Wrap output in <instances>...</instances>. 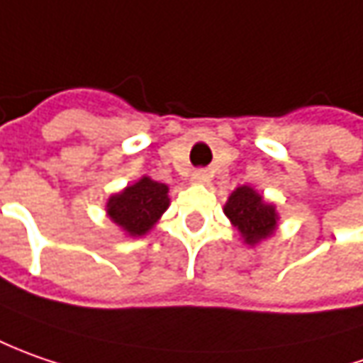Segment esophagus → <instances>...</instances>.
Returning <instances> with one entry per match:
<instances>
[{"mask_svg": "<svg viewBox=\"0 0 363 363\" xmlns=\"http://www.w3.org/2000/svg\"><path fill=\"white\" fill-rule=\"evenodd\" d=\"M191 181H193L194 184H205V182H208V174H206L205 170H196V172H193Z\"/></svg>", "mask_w": 363, "mask_h": 363, "instance_id": "1", "label": "esophagus"}]
</instances>
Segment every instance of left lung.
I'll list each match as a JSON object with an SVG mask.
<instances>
[{
	"mask_svg": "<svg viewBox=\"0 0 363 363\" xmlns=\"http://www.w3.org/2000/svg\"><path fill=\"white\" fill-rule=\"evenodd\" d=\"M223 211L233 227L239 231L243 243L249 247L267 241L279 229L277 206L265 201L263 194L249 184L237 186L229 194Z\"/></svg>",
	"mask_w": 363,
	"mask_h": 363,
	"instance_id": "obj_1",
	"label": "left lung"
}]
</instances>
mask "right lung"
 <instances>
[{
  "mask_svg": "<svg viewBox=\"0 0 363 363\" xmlns=\"http://www.w3.org/2000/svg\"><path fill=\"white\" fill-rule=\"evenodd\" d=\"M169 205V186L144 174L134 184L108 196L106 217L126 237L136 239L152 231Z\"/></svg>",
  "mask_w": 363,
  "mask_h": 363,
  "instance_id": "obj_1",
  "label": "right lung"
}]
</instances>
